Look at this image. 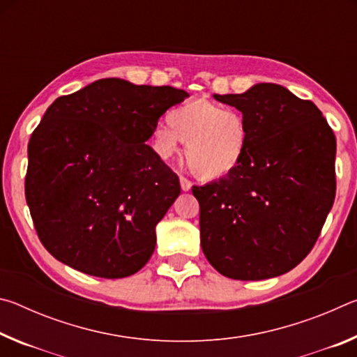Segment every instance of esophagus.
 I'll return each mask as SVG.
<instances>
[{"instance_id":"34e87169","label":"esophagus","mask_w":357,"mask_h":357,"mask_svg":"<svg viewBox=\"0 0 357 357\" xmlns=\"http://www.w3.org/2000/svg\"><path fill=\"white\" fill-rule=\"evenodd\" d=\"M179 183H181V189H183L184 192L192 189V181L187 179L185 176H181V178H179Z\"/></svg>"}]
</instances>
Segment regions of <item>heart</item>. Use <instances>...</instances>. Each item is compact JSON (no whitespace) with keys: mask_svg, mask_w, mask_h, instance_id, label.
I'll use <instances>...</instances> for the list:
<instances>
[{"mask_svg":"<svg viewBox=\"0 0 357 357\" xmlns=\"http://www.w3.org/2000/svg\"><path fill=\"white\" fill-rule=\"evenodd\" d=\"M167 124L155 126L151 135L160 159H170L179 142L190 172L202 181H217L233 174L245 159L249 126L243 113L208 99L190 100L174 108Z\"/></svg>","mask_w":357,"mask_h":357,"instance_id":"1","label":"heart"}]
</instances>
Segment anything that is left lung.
<instances>
[{
	"label": "left lung",
	"instance_id": "8db88e82",
	"mask_svg": "<svg viewBox=\"0 0 357 357\" xmlns=\"http://www.w3.org/2000/svg\"><path fill=\"white\" fill-rule=\"evenodd\" d=\"M214 99L243 112L249 148L233 174L192 187L204 257L234 280L285 274L309 255L334 203V132L312 100L280 84Z\"/></svg>",
	"mask_w": 357,
	"mask_h": 357
}]
</instances>
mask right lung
I'll return each instance as SVG.
<instances>
[{
  "mask_svg": "<svg viewBox=\"0 0 357 357\" xmlns=\"http://www.w3.org/2000/svg\"><path fill=\"white\" fill-rule=\"evenodd\" d=\"M187 96L104 78L47 108L28 143L25 197L53 257L104 279L132 275L148 263L155 225L181 185L144 143Z\"/></svg>",
  "mask_w": 357,
  "mask_h": 357,
  "instance_id": "1",
  "label": "right lung"
}]
</instances>
